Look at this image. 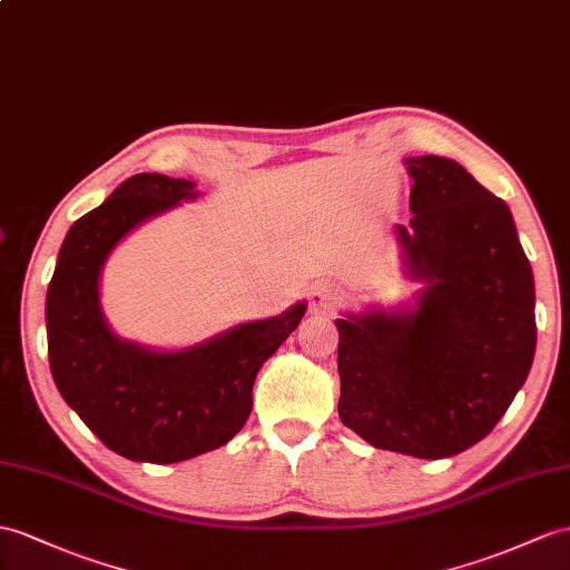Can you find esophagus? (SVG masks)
Here are the masks:
<instances>
[{"instance_id": "esophagus-1", "label": "esophagus", "mask_w": 570, "mask_h": 570, "mask_svg": "<svg viewBox=\"0 0 570 570\" xmlns=\"http://www.w3.org/2000/svg\"><path fill=\"white\" fill-rule=\"evenodd\" d=\"M338 299L341 297H338L336 287L318 285V287H314V293H312V307L314 309H331V307H336Z\"/></svg>"}]
</instances>
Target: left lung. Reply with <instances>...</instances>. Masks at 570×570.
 Listing matches in <instances>:
<instances>
[{"instance_id":"8db88e82","label":"left lung","mask_w":570,"mask_h":570,"mask_svg":"<svg viewBox=\"0 0 570 570\" xmlns=\"http://www.w3.org/2000/svg\"><path fill=\"white\" fill-rule=\"evenodd\" d=\"M399 227L419 309L336 318L338 415L380 450L442 460L491 433L530 374L534 281L508 205L464 166L411 157Z\"/></svg>"}]
</instances>
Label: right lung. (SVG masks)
<instances>
[{
	"mask_svg": "<svg viewBox=\"0 0 570 570\" xmlns=\"http://www.w3.org/2000/svg\"><path fill=\"white\" fill-rule=\"evenodd\" d=\"M196 198L186 178L137 174L62 242L46 297L48 357L62 399L125 460L174 464L225 445L254 406L261 365L297 328L307 304L244 324L180 353L116 338L99 307L106 256L142 219Z\"/></svg>",
	"mask_w": 570,
	"mask_h": 570,
	"instance_id": "1",
	"label": "right lung"
}]
</instances>
